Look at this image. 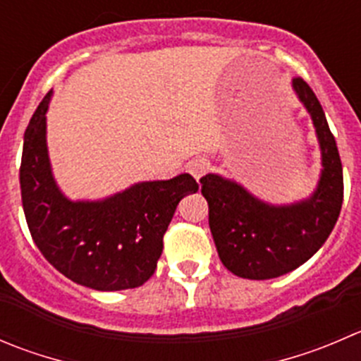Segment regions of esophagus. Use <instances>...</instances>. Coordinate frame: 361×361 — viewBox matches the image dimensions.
<instances>
[{"label": "esophagus", "mask_w": 361, "mask_h": 361, "mask_svg": "<svg viewBox=\"0 0 361 361\" xmlns=\"http://www.w3.org/2000/svg\"><path fill=\"white\" fill-rule=\"evenodd\" d=\"M208 167H209L208 160L202 159V157H199V159H194V160H190V162H188L187 169H188V173H190L192 176L195 178V180H199V178H201L202 174L208 171Z\"/></svg>", "instance_id": "obj_1"}]
</instances>
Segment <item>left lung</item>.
Wrapping results in <instances>:
<instances>
[{
  "mask_svg": "<svg viewBox=\"0 0 361 361\" xmlns=\"http://www.w3.org/2000/svg\"><path fill=\"white\" fill-rule=\"evenodd\" d=\"M293 90L310 114L321 149L323 169L309 197L291 204H271L220 174L201 178L219 257L241 279L266 281L302 266L323 247L342 208V164L323 107L300 77L293 79Z\"/></svg>",
  "mask_w": 361,
  "mask_h": 361,
  "instance_id": "8db88e82",
  "label": "left lung"
}]
</instances>
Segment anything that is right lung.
<instances>
[{"label":"right lung","instance_id":"obj_1","mask_svg":"<svg viewBox=\"0 0 361 361\" xmlns=\"http://www.w3.org/2000/svg\"><path fill=\"white\" fill-rule=\"evenodd\" d=\"M52 92L24 132L20 195L31 238L72 282L97 291L139 288L153 275L176 206L199 185L183 173L141 181L97 201H72L58 187L47 149Z\"/></svg>","mask_w":361,"mask_h":361}]
</instances>
